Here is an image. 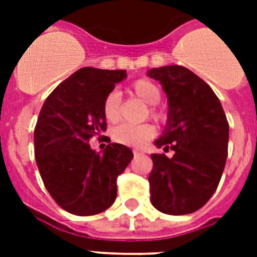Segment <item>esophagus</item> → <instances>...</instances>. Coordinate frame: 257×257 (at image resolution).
Masks as SVG:
<instances>
[{"instance_id":"esophagus-1","label":"esophagus","mask_w":257,"mask_h":257,"mask_svg":"<svg viewBox=\"0 0 257 257\" xmlns=\"http://www.w3.org/2000/svg\"><path fill=\"white\" fill-rule=\"evenodd\" d=\"M141 151L140 149H133V155H135V156H139V155H141Z\"/></svg>"}]
</instances>
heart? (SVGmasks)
<instances>
[{"label": "heart", "mask_w": 257, "mask_h": 257, "mask_svg": "<svg viewBox=\"0 0 257 257\" xmlns=\"http://www.w3.org/2000/svg\"><path fill=\"white\" fill-rule=\"evenodd\" d=\"M129 93L140 98L147 104L152 105L149 108V116L156 121H164L165 113L155 106L161 100V89L156 82L148 78H140L132 82L128 88ZM102 113L106 121L109 122H117L121 117V98L117 92H110L108 96L104 98L102 102ZM155 135V128L151 124H121L113 129L112 137L113 140L118 144L126 145V147H135L140 148L151 140Z\"/></svg>", "instance_id": "obj_1"}]
</instances>
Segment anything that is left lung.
<instances>
[{
  "label": "left lung",
  "instance_id": "left-lung-1",
  "mask_svg": "<svg viewBox=\"0 0 257 257\" xmlns=\"http://www.w3.org/2000/svg\"><path fill=\"white\" fill-rule=\"evenodd\" d=\"M168 96V124L155 141L164 152L151 155V201L167 215H188L207 204L219 185L228 156L229 124L221 102L207 82L187 68H155Z\"/></svg>",
  "mask_w": 257,
  "mask_h": 257
}]
</instances>
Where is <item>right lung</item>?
Segmentation results:
<instances>
[{"mask_svg": "<svg viewBox=\"0 0 257 257\" xmlns=\"http://www.w3.org/2000/svg\"><path fill=\"white\" fill-rule=\"evenodd\" d=\"M125 77V70L78 69L50 93L40 110L36 163L50 196L69 213L106 211L116 200L117 177L133 159L128 147L110 140L101 153L89 144L106 131L102 102Z\"/></svg>", "mask_w": 257, "mask_h": 257, "instance_id": "add662e5", "label": "right lung"}]
</instances>
